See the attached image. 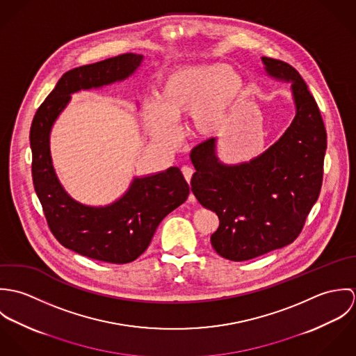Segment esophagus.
<instances>
[{
    "mask_svg": "<svg viewBox=\"0 0 356 356\" xmlns=\"http://www.w3.org/2000/svg\"><path fill=\"white\" fill-rule=\"evenodd\" d=\"M182 174H184L185 179L189 182V181H191V178H192V175H193V168H192V167H189V165H184V167H182ZM189 202H192V203H195V202H196V197L193 196V193H191V196H189Z\"/></svg>",
    "mask_w": 356,
    "mask_h": 356,
    "instance_id": "esophagus-1",
    "label": "esophagus"
}]
</instances>
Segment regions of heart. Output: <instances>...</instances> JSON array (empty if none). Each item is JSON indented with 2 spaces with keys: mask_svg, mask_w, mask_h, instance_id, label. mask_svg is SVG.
<instances>
[{
  "mask_svg": "<svg viewBox=\"0 0 356 356\" xmlns=\"http://www.w3.org/2000/svg\"><path fill=\"white\" fill-rule=\"evenodd\" d=\"M244 89L243 75L222 63L177 68L161 81L156 102L143 106V120L154 138L172 141L175 123L191 115L195 134L213 137L227 126Z\"/></svg>",
  "mask_w": 356,
  "mask_h": 356,
  "instance_id": "b5f03b06",
  "label": "heart"
}]
</instances>
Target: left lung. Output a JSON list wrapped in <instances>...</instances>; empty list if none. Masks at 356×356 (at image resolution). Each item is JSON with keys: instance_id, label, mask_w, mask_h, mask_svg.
<instances>
[{"instance_id": "1", "label": "left lung", "mask_w": 356, "mask_h": 356, "mask_svg": "<svg viewBox=\"0 0 356 356\" xmlns=\"http://www.w3.org/2000/svg\"><path fill=\"white\" fill-rule=\"evenodd\" d=\"M261 63L270 78L291 83L296 109L291 126L250 161H220L218 138L191 152L196 168L192 192L219 218L211 244L216 254L233 261L293 243L322 186L326 130L319 108L292 65L264 56Z\"/></svg>"}]
</instances>
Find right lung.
Wrapping results in <instances>:
<instances>
[{
	"label": "right lung",
	"mask_w": 356,
	"mask_h": 356,
	"mask_svg": "<svg viewBox=\"0 0 356 356\" xmlns=\"http://www.w3.org/2000/svg\"><path fill=\"white\" fill-rule=\"evenodd\" d=\"M143 60V54L124 53L65 72L38 108L30 130L34 189L53 236L76 254L115 264L130 263L145 252L159 223L186 202L189 185L178 167H170L134 177L113 203H79L65 192L56 175L51 133L72 95L123 82Z\"/></svg>",
	"instance_id": "1"
}]
</instances>
